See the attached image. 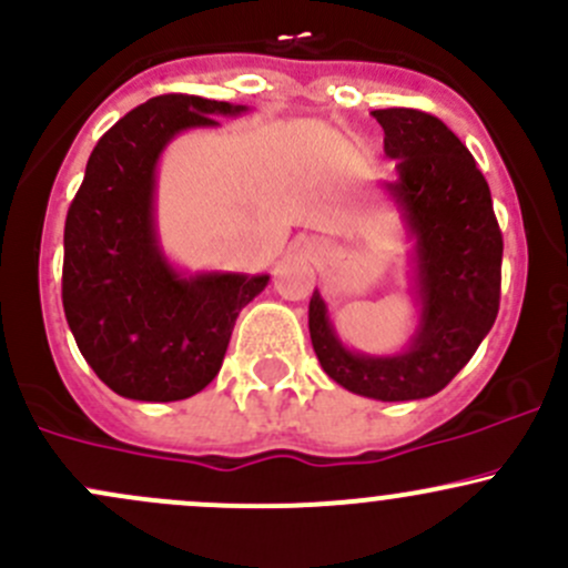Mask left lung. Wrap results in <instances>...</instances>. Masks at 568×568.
<instances>
[{"label":"left lung","instance_id":"obj_1","mask_svg":"<svg viewBox=\"0 0 568 568\" xmlns=\"http://www.w3.org/2000/svg\"><path fill=\"white\" fill-rule=\"evenodd\" d=\"M373 116L384 128L386 158L397 163V182L386 190L416 239L419 329L397 356L356 354L339 343L326 302L313 291L310 339L324 373L343 389L399 403L438 394L493 329L504 236L474 154L438 116L416 109Z\"/></svg>","mask_w":568,"mask_h":568}]
</instances>
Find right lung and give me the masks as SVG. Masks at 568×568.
I'll use <instances>...</instances> for the list:
<instances>
[{
	"label": "right lung",
	"instance_id": "1",
	"mask_svg": "<svg viewBox=\"0 0 568 568\" xmlns=\"http://www.w3.org/2000/svg\"><path fill=\"white\" fill-rule=\"evenodd\" d=\"M247 111L199 94H160L98 141L64 220L62 304L89 367L143 403L199 394L223 367L231 332L268 274L184 277L154 231V171L165 143Z\"/></svg>",
	"mask_w": 568,
	"mask_h": 568
}]
</instances>
